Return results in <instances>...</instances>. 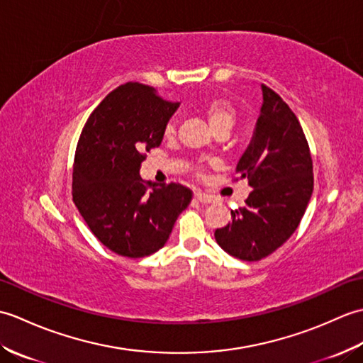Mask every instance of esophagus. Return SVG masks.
Segmentation results:
<instances>
[{"label": "esophagus", "mask_w": 363, "mask_h": 363, "mask_svg": "<svg viewBox=\"0 0 363 363\" xmlns=\"http://www.w3.org/2000/svg\"><path fill=\"white\" fill-rule=\"evenodd\" d=\"M195 198L198 199L199 203H204V204L213 201V196L207 195V194H203V191H195Z\"/></svg>", "instance_id": "obj_1"}]
</instances>
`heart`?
Instances as JSON below:
<instances>
[{
  "instance_id": "1",
  "label": "heart",
  "mask_w": 363,
  "mask_h": 363,
  "mask_svg": "<svg viewBox=\"0 0 363 363\" xmlns=\"http://www.w3.org/2000/svg\"><path fill=\"white\" fill-rule=\"evenodd\" d=\"M203 112L212 130L218 129L221 126L233 128V125L235 123V109L228 99H223V98L211 99V101H207L204 104ZM173 129H174L173 123H168L165 128V134H172Z\"/></svg>"
}]
</instances>
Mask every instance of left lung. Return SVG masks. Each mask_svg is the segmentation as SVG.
<instances>
[{
  "label": "left lung",
  "mask_w": 363,
  "mask_h": 363,
  "mask_svg": "<svg viewBox=\"0 0 363 363\" xmlns=\"http://www.w3.org/2000/svg\"><path fill=\"white\" fill-rule=\"evenodd\" d=\"M262 96L256 129L235 168L237 179H248L252 191L245 207L230 211L233 221L215 230L221 248L246 262L289 240L313 191L312 157L296 115L264 84Z\"/></svg>",
  "instance_id": "obj_1"
}]
</instances>
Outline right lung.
I'll return each mask as SVG.
<instances>
[{"instance_id": "add662e5", "label": "right lung", "mask_w": 363, "mask_h": 363, "mask_svg": "<svg viewBox=\"0 0 363 363\" xmlns=\"http://www.w3.org/2000/svg\"><path fill=\"white\" fill-rule=\"evenodd\" d=\"M179 103L152 87L126 82L90 113L76 146L73 201L91 233L118 256L159 251L191 201L181 184L157 187L140 177L145 152L157 148Z\"/></svg>"}]
</instances>
